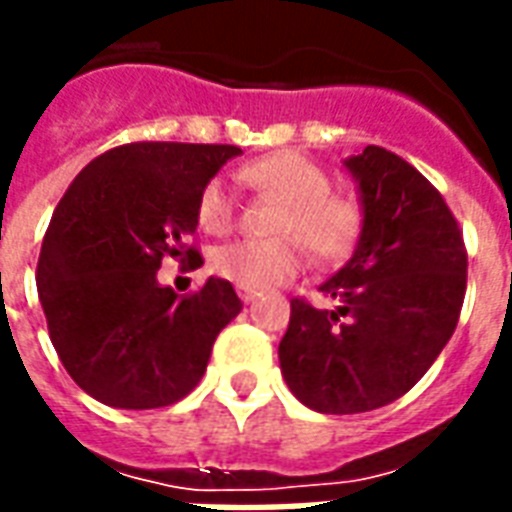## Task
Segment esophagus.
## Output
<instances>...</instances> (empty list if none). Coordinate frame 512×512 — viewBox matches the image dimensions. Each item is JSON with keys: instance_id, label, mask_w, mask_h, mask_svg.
<instances>
[{"instance_id": "34e87169", "label": "esophagus", "mask_w": 512, "mask_h": 512, "mask_svg": "<svg viewBox=\"0 0 512 512\" xmlns=\"http://www.w3.org/2000/svg\"><path fill=\"white\" fill-rule=\"evenodd\" d=\"M257 295H260L257 290H249V287H238V298H241L244 304H252Z\"/></svg>"}]
</instances>
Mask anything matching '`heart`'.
<instances>
[{"mask_svg":"<svg viewBox=\"0 0 512 512\" xmlns=\"http://www.w3.org/2000/svg\"><path fill=\"white\" fill-rule=\"evenodd\" d=\"M238 176L260 195L276 200L274 238H244L219 246L211 268L222 279L249 290H266L290 282L304 266V244L317 260L333 263L355 249L363 233V206L352 195L331 189V176L306 154L293 149L271 151L241 165ZM236 203L219 179L206 181L195 200L200 230L222 236L233 225Z\"/></svg>","mask_w":512,"mask_h":512,"instance_id":"1","label":"heart"}]
</instances>
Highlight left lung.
Here are the masks:
<instances>
[{"mask_svg":"<svg viewBox=\"0 0 512 512\" xmlns=\"http://www.w3.org/2000/svg\"><path fill=\"white\" fill-rule=\"evenodd\" d=\"M344 165L358 181L363 233L320 285L331 306L293 298L279 342L287 388L323 415L377 410L410 391L456 331L467 293L464 238L437 187L380 146Z\"/></svg>","mask_w":512,"mask_h":512,"instance_id":"1","label":"left lung"}]
</instances>
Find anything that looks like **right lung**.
Returning <instances> with one entry per match:
<instances>
[{
  "label": "right lung",
  "instance_id": "add662e5",
  "mask_svg": "<svg viewBox=\"0 0 512 512\" xmlns=\"http://www.w3.org/2000/svg\"><path fill=\"white\" fill-rule=\"evenodd\" d=\"M238 146L124 143L75 176L45 230L37 293L59 361L78 388L119 410L184 399L206 372L241 298L211 276L189 295L157 282L165 257H203L195 233L200 187Z\"/></svg>",
  "mask_w": 512,
  "mask_h": 512
}]
</instances>
